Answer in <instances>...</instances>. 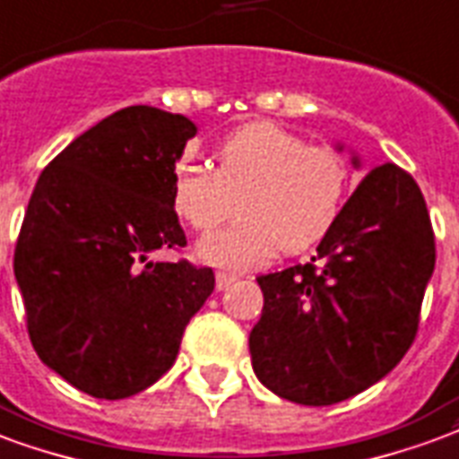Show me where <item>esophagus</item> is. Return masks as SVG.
I'll use <instances>...</instances> for the list:
<instances>
[{"mask_svg": "<svg viewBox=\"0 0 459 459\" xmlns=\"http://www.w3.org/2000/svg\"><path fill=\"white\" fill-rule=\"evenodd\" d=\"M239 281V275L237 273H230V271H217L215 273V285H217V290H227L232 282Z\"/></svg>", "mask_w": 459, "mask_h": 459, "instance_id": "34e87169", "label": "esophagus"}]
</instances>
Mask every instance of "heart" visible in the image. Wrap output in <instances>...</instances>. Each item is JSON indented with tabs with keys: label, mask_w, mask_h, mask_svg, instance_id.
I'll return each mask as SVG.
<instances>
[{
	"label": "heart",
	"mask_w": 459,
	"mask_h": 459,
	"mask_svg": "<svg viewBox=\"0 0 459 459\" xmlns=\"http://www.w3.org/2000/svg\"><path fill=\"white\" fill-rule=\"evenodd\" d=\"M351 171L339 152L307 144L288 127L256 120L217 144L215 169L181 161L171 201L178 217L208 234L237 212L242 220L198 244V256L227 268L299 254L332 232L346 208Z\"/></svg>",
	"instance_id": "1"
}]
</instances>
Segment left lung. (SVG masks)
Returning <instances> with one entry per match:
<instances>
[{
  "label": "left lung",
  "mask_w": 459,
  "mask_h": 459,
  "mask_svg": "<svg viewBox=\"0 0 459 459\" xmlns=\"http://www.w3.org/2000/svg\"><path fill=\"white\" fill-rule=\"evenodd\" d=\"M353 164L360 167L358 157ZM436 237L421 188L397 164L368 171L309 264L258 275L254 373L295 404L356 397L404 358L419 332Z\"/></svg>",
  "instance_id": "left-lung-1"
}]
</instances>
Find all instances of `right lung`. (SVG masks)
Instances as JSON below:
<instances>
[{
    "mask_svg": "<svg viewBox=\"0 0 459 459\" xmlns=\"http://www.w3.org/2000/svg\"><path fill=\"white\" fill-rule=\"evenodd\" d=\"M193 120L127 106L55 157L38 178L13 251L38 358L96 399H126L174 365L186 324L215 288L186 258L171 201Z\"/></svg>",
    "mask_w": 459,
    "mask_h": 459,
    "instance_id": "1",
    "label": "right lung"
}]
</instances>
